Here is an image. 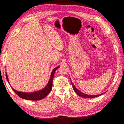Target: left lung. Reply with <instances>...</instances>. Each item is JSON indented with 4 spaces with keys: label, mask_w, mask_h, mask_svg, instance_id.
Returning a JSON list of instances; mask_svg holds the SVG:
<instances>
[{
    "label": "left lung",
    "mask_w": 124,
    "mask_h": 124,
    "mask_svg": "<svg viewBox=\"0 0 124 124\" xmlns=\"http://www.w3.org/2000/svg\"><path fill=\"white\" fill-rule=\"evenodd\" d=\"M70 81H71V84H72V87H73V89L74 90V91L76 92L77 93V94L79 96L82 97V98H95V97H98L99 96H101L103 95V93H101V94L100 95H86V94H85V93H83L81 92L76 87V86H74V85L73 84V83L72 82V81H71V79H70Z\"/></svg>",
    "instance_id": "1"
}]
</instances>
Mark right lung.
<instances>
[{
	"instance_id": "right-lung-1",
	"label": "right lung",
	"mask_w": 124,
	"mask_h": 124,
	"mask_svg": "<svg viewBox=\"0 0 124 124\" xmlns=\"http://www.w3.org/2000/svg\"><path fill=\"white\" fill-rule=\"evenodd\" d=\"M59 67V66H58L57 67L55 68L51 74V77L49 81H48V82L46 86V87L44 88L43 89L40 90L38 92H35L33 93H24V92H18L16 90L14 89L12 87L13 91L16 93V95L19 96L20 98H23L24 99L26 100H39L42 99L44 98H45L48 93H49L52 90V85H53V78H54V74L55 73V71L57 70ZM6 76L7 81L10 84L8 78V76H7V74L6 73ZM11 86V85H10Z\"/></svg>"
}]
</instances>
